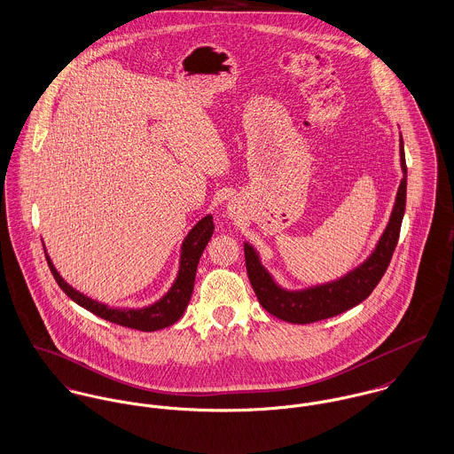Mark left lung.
Listing matches in <instances>:
<instances>
[{
    "label": "left lung",
    "instance_id": "8db88e82",
    "mask_svg": "<svg viewBox=\"0 0 454 454\" xmlns=\"http://www.w3.org/2000/svg\"><path fill=\"white\" fill-rule=\"evenodd\" d=\"M401 167L403 181L395 197V205L390 221L378 240L371 255L338 280L313 286L301 291H287L280 287L271 273L261 264L259 254L251 244H244L246 266L251 280L252 289L261 306L277 318L291 324H311L324 318L336 317L358 302L364 301L385 275L392 254L397 247L403 210H405V188H407V167L403 156V136H401Z\"/></svg>",
    "mask_w": 454,
    "mask_h": 454
}]
</instances>
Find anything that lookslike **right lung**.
<instances>
[{
	"label": "right lung",
	"instance_id": "add662e5",
	"mask_svg": "<svg viewBox=\"0 0 454 454\" xmlns=\"http://www.w3.org/2000/svg\"><path fill=\"white\" fill-rule=\"evenodd\" d=\"M212 233H214L212 215L207 214L192 228V231L186 235V239L181 246L179 271H177V277H176L172 287L168 289V293L163 298H160L158 301L153 302L150 306H145V308H111L104 302L96 301V300L82 294L80 291L73 289L59 275L47 251H45V255H47L55 282L76 304L83 306L85 309L92 311L94 315L101 317L104 320H109L113 324L145 331V333H153V331H158V329L176 324L183 317L188 302L192 300L199 261L202 257L203 249L207 247Z\"/></svg>",
	"mask_w": 454,
	"mask_h": 454
}]
</instances>
